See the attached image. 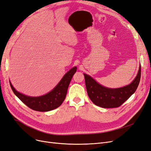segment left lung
Instances as JSON below:
<instances>
[{"label":"left lung","mask_w":151,"mask_h":151,"mask_svg":"<svg viewBox=\"0 0 151 151\" xmlns=\"http://www.w3.org/2000/svg\"><path fill=\"white\" fill-rule=\"evenodd\" d=\"M141 74L140 63L137 74L132 83L119 88H109L98 83L90 76L84 74L87 92L92 102L104 108H116L133 94L139 86Z\"/></svg>","instance_id":"left-lung-1"}]
</instances>
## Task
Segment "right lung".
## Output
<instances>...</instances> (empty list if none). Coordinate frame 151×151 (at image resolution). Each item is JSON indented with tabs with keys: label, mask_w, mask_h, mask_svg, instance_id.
<instances>
[{
	"label": "right lung",
	"mask_w": 151,
	"mask_h": 151,
	"mask_svg": "<svg viewBox=\"0 0 151 151\" xmlns=\"http://www.w3.org/2000/svg\"><path fill=\"white\" fill-rule=\"evenodd\" d=\"M76 71L77 67L72 68L51 91L40 96L33 97L22 94L14 88L11 81L9 83L14 93L26 106L35 111H48L59 107L64 101L68 86Z\"/></svg>",
	"instance_id": "1"
}]
</instances>
